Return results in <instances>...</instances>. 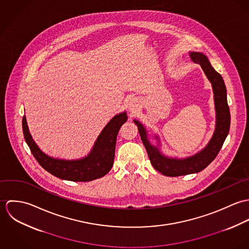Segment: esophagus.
I'll list each match as a JSON object with an SVG mask.
<instances>
[{
    "label": "esophagus",
    "instance_id": "34e87169",
    "mask_svg": "<svg viewBox=\"0 0 249 249\" xmlns=\"http://www.w3.org/2000/svg\"><path fill=\"white\" fill-rule=\"evenodd\" d=\"M128 108H129V110H131V111H134V110H136L138 107H139V101H138V99H136V98H133V97H131L129 100H128Z\"/></svg>",
    "mask_w": 249,
    "mask_h": 249
}]
</instances>
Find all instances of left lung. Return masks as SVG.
<instances>
[{
	"label": "left lung",
	"mask_w": 249,
	"mask_h": 249,
	"mask_svg": "<svg viewBox=\"0 0 249 249\" xmlns=\"http://www.w3.org/2000/svg\"><path fill=\"white\" fill-rule=\"evenodd\" d=\"M190 56L193 62L199 64L212 84L215 111V127L211 140L207 145L197 153L185 157L177 158L163 154L160 150V139L157 135L154 138L157 144L153 145L148 140V133L145 127L138 120H134L137 125L142 143L146 149L150 163L153 168L166 177H180L196 174L204 170L219 152L225 141L230 128V111L227 104L226 87L222 76L212 67L208 57L202 53L192 52Z\"/></svg>",
	"instance_id": "1"
}]
</instances>
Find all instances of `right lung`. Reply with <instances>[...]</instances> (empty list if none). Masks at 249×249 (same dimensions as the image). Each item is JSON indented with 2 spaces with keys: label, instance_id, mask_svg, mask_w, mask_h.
<instances>
[{
  "label": "right lung",
  "instance_id": "1",
  "mask_svg": "<svg viewBox=\"0 0 249 249\" xmlns=\"http://www.w3.org/2000/svg\"><path fill=\"white\" fill-rule=\"evenodd\" d=\"M127 121L126 112L115 115L98 136L90 152L79 159H58L43 152L30 133L26 116L23 117V132L26 142L40 166L56 178L74 182H87L105 177L111 170L117 135Z\"/></svg>",
  "mask_w": 249,
  "mask_h": 249
}]
</instances>
